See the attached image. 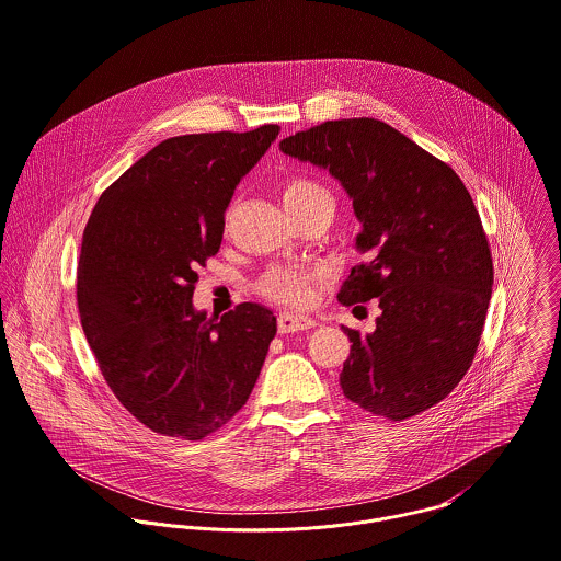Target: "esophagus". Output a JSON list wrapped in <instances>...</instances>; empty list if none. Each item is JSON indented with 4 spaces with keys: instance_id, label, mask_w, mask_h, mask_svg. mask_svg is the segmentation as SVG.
Returning <instances> with one entry per match:
<instances>
[{
    "instance_id": "obj_1",
    "label": "esophagus",
    "mask_w": 561,
    "mask_h": 561,
    "mask_svg": "<svg viewBox=\"0 0 561 561\" xmlns=\"http://www.w3.org/2000/svg\"><path fill=\"white\" fill-rule=\"evenodd\" d=\"M318 327V322L313 318L307 316H294V313H280L278 316V331L280 333H300V331H309Z\"/></svg>"
}]
</instances>
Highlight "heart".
Masks as SVG:
<instances>
[{"label":"heart","mask_w":561,"mask_h":561,"mask_svg":"<svg viewBox=\"0 0 561 561\" xmlns=\"http://www.w3.org/2000/svg\"><path fill=\"white\" fill-rule=\"evenodd\" d=\"M285 206L305 204L311 199H331L329 191L311 179H291L280 191ZM313 274L302 267H270L261 280L259 291L283 305H305L309 300Z\"/></svg>","instance_id":"obj_1"}]
</instances>
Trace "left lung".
I'll use <instances>...</instances> for the list:
<instances>
[{"mask_svg":"<svg viewBox=\"0 0 561 561\" xmlns=\"http://www.w3.org/2000/svg\"><path fill=\"white\" fill-rule=\"evenodd\" d=\"M329 170L353 199L364 261L337 300L378 298L374 333L353 342L340 385L374 415L400 422L444 400L472 366L494 267L479 210L461 179L373 117L324 122L280 141Z\"/></svg>","mask_w":561,"mask_h":561,"instance_id":"1","label":"left lung"}]
</instances>
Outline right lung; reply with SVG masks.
Returning a JSON list of instances; mask_svg holds the SVG:
<instances>
[{
    "label": "right lung",
    "mask_w": 561,
    "mask_h": 561,
    "mask_svg": "<svg viewBox=\"0 0 561 561\" xmlns=\"http://www.w3.org/2000/svg\"><path fill=\"white\" fill-rule=\"evenodd\" d=\"M172 137L106 188L82 234L78 311L117 400L148 428L202 439L250 398L276 318L241 302L219 320L193 309L197 265L215 256L239 181L278 137Z\"/></svg>",
    "instance_id": "right-lung-1"
}]
</instances>
